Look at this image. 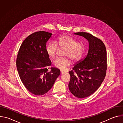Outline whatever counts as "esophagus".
I'll use <instances>...</instances> for the list:
<instances>
[{
    "mask_svg": "<svg viewBox=\"0 0 123 123\" xmlns=\"http://www.w3.org/2000/svg\"><path fill=\"white\" fill-rule=\"evenodd\" d=\"M60 73H61V74H65V73H66V72H65V71H60Z\"/></svg>",
    "mask_w": 123,
    "mask_h": 123,
    "instance_id": "esophagus-1",
    "label": "esophagus"
}]
</instances>
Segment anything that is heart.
Masks as SVG:
<instances>
[{
  "label": "heart",
  "mask_w": 123,
  "mask_h": 123,
  "mask_svg": "<svg viewBox=\"0 0 123 123\" xmlns=\"http://www.w3.org/2000/svg\"><path fill=\"white\" fill-rule=\"evenodd\" d=\"M58 46L60 48H66L64 56L65 57H57L54 61L55 67L60 69L64 70L71 65L72 59L74 61L80 60L85 53V46L82 42L77 41L72 37L68 36L59 37L55 43L49 42L46 47V51L48 55L54 57L58 49Z\"/></svg>",
  "instance_id": "1"
}]
</instances>
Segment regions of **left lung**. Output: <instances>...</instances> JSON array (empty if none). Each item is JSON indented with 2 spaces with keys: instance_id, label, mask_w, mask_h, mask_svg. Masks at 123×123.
I'll list each match as a JSON object with an SVG mask.
<instances>
[{
  "instance_id": "obj_1",
  "label": "left lung",
  "mask_w": 123,
  "mask_h": 123,
  "mask_svg": "<svg viewBox=\"0 0 123 123\" xmlns=\"http://www.w3.org/2000/svg\"><path fill=\"white\" fill-rule=\"evenodd\" d=\"M74 34L83 37L89 42L87 55L68 72L70 92L74 96L83 98L93 94L104 81L107 68V51L104 43L91 34L79 32Z\"/></svg>"
}]
</instances>
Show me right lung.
Segmentation results:
<instances>
[{
  "label": "right lung",
  "instance_id": "add662e5",
  "mask_svg": "<svg viewBox=\"0 0 123 123\" xmlns=\"http://www.w3.org/2000/svg\"><path fill=\"white\" fill-rule=\"evenodd\" d=\"M52 33L44 31L34 32L22 43L16 59V68L20 79L32 94L42 95L53 86L60 71L50 68L51 62L46 51L47 41Z\"/></svg>",
  "mask_w": 123,
  "mask_h": 123
}]
</instances>
